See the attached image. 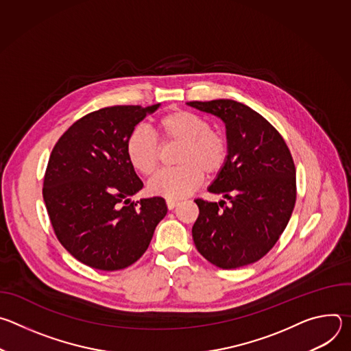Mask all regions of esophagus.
<instances>
[{
	"label": "esophagus",
	"mask_w": 351,
	"mask_h": 351,
	"mask_svg": "<svg viewBox=\"0 0 351 351\" xmlns=\"http://www.w3.org/2000/svg\"><path fill=\"white\" fill-rule=\"evenodd\" d=\"M178 204H179V202H176V199H167V207H168V210H173Z\"/></svg>",
	"instance_id": "obj_1"
}]
</instances>
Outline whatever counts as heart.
I'll use <instances>...</instances> for the list:
<instances>
[{
    "mask_svg": "<svg viewBox=\"0 0 351 351\" xmlns=\"http://www.w3.org/2000/svg\"><path fill=\"white\" fill-rule=\"evenodd\" d=\"M157 132L162 144H180L176 156V164L180 167L164 169L149 180L148 190L154 195L168 199L183 198L202 184L204 172L210 176L217 175L228 161L226 138L195 112H167L157 121ZM125 147L130 165L138 173H154L160 164L161 148L152 134L137 128L129 133Z\"/></svg>",
    "mask_w": 351,
    "mask_h": 351,
    "instance_id": "b5f03b06",
    "label": "heart"
}]
</instances>
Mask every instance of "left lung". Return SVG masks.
Listing matches in <instances>:
<instances>
[{
  "label": "left lung",
  "mask_w": 351,
  "mask_h": 351,
  "mask_svg": "<svg viewBox=\"0 0 351 351\" xmlns=\"http://www.w3.org/2000/svg\"><path fill=\"white\" fill-rule=\"evenodd\" d=\"M187 106L222 119L228 161L208 187L225 199H194L199 214L194 244L206 260L234 269L261 260L275 245L295 203V168L283 137L258 112L233 99Z\"/></svg>",
  "instance_id": "left-lung-1"
}]
</instances>
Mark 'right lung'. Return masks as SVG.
Masks as SVG:
<instances>
[{
    "mask_svg": "<svg viewBox=\"0 0 351 351\" xmlns=\"http://www.w3.org/2000/svg\"><path fill=\"white\" fill-rule=\"evenodd\" d=\"M160 104L115 106L76 121L57 141L44 175L43 198L60 243L101 271L134 264L167 215L162 197L130 202L143 189L126 156V138Z\"/></svg>",
    "mask_w": 351,
    "mask_h": 351,
    "instance_id": "obj_1",
    "label": "right lung"
}]
</instances>
